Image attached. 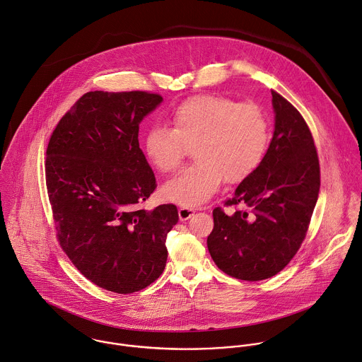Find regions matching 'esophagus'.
<instances>
[{
  "label": "esophagus",
  "mask_w": 362,
  "mask_h": 362,
  "mask_svg": "<svg viewBox=\"0 0 362 362\" xmlns=\"http://www.w3.org/2000/svg\"><path fill=\"white\" fill-rule=\"evenodd\" d=\"M177 213H179V218H180L182 221H185V220L190 218V217L194 214V209H192V207H180V209L177 210Z\"/></svg>",
  "instance_id": "esophagus-1"
}]
</instances>
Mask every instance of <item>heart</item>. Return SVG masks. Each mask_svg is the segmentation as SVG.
Returning <instances> with one entry per match:
<instances>
[{"mask_svg":"<svg viewBox=\"0 0 362 362\" xmlns=\"http://www.w3.org/2000/svg\"><path fill=\"white\" fill-rule=\"evenodd\" d=\"M170 125L151 127L144 151L155 169L168 173L194 146L196 163L162 186L163 197L180 206L207 202L223 177L230 183L247 179L262 165L270 139L267 117L257 105L218 95H197L182 102L170 115Z\"/></svg>","mask_w":362,"mask_h":362,"instance_id":"obj_1","label":"heart"}]
</instances>
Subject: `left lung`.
<instances>
[{"instance_id": "8db88e82", "label": "left lung", "mask_w": 362, "mask_h": 362, "mask_svg": "<svg viewBox=\"0 0 362 362\" xmlns=\"http://www.w3.org/2000/svg\"><path fill=\"white\" fill-rule=\"evenodd\" d=\"M274 132L262 165L234 190L227 206L213 210L207 249L226 274L247 281L281 272L298 252L320 192V163L311 132L300 112L272 90Z\"/></svg>"}]
</instances>
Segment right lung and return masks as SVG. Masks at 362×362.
<instances>
[{"instance_id": "add662e5", "label": "right lung", "mask_w": 362, "mask_h": 362, "mask_svg": "<svg viewBox=\"0 0 362 362\" xmlns=\"http://www.w3.org/2000/svg\"><path fill=\"white\" fill-rule=\"evenodd\" d=\"M163 98L142 90L88 92L64 115L47 149L45 176L59 245L107 291L131 294L165 270L175 204L141 209L156 179L139 125Z\"/></svg>"}]
</instances>
